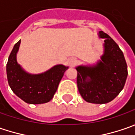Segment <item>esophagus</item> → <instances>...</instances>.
Masks as SVG:
<instances>
[{
	"mask_svg": "<svg viewBox=\"0 0 135 135\" xmlns=\"http://www.w3.org/2000/svg\"><path fill=\"white\" fill-rule=\"evenodd\" d=\"M76 61H77L76 59V58H74V57H71V58H70V59H68V63H69V65H70V66H74V65L76 63Z\"/></svg>",
	"mask_w": 135,
	"mask_h": 135,
	"instance_id": "obj_1",
	"label": "esophagus"
}]
</instances>
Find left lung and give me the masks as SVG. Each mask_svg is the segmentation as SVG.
<instances>
[{"label":"left lung","instance_id":"left-lung-1","mask_svg":"<svg viewBox=\"0 0 135 135\" xmlns=\"http://www.w3.org/2000/svg\"><path fill=\"white\" fill-rule=\"evenodd\" d=\"M104 51L101 60L93 66L80 65L77 70V87L82 98L93 104H106L113 101L125 86L128 76L127 64L117 43L104 33Z\"/></svg>","mask_w":135,"mask_h":135}]
</instances>
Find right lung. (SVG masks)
I'll use <instances>...</instances> for the list:
<instances>
[{"label": "right lung", "instance_id": "1", "mask_svg": "<svg viewBox=\"0 0 135 135\" xmlns=\"http://www.w3.org/2000/svg\"><path fill=\"white\" fill-rule=\"evenodd\" d=\"M21 40L15 44L7 64L9 86L13 92L28 104H39L52 100L60 81L68 67L55 65L49 70L40 74L27 73L18 65L16 54Z\"/></svg>", "mask_w": 135, "mask_h": 135}]
</instances>
